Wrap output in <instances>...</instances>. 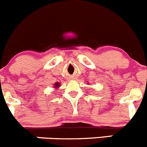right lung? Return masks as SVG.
<instances>
[{"label": "right lung", "instance_id": "add662e5", "mask_svg": "<svg viewBox=\"0 0 147 147\" xmlns=\"http://www.w3.org/2000/svg\"><path fill=\"white\" fill-rule=\"evenodd\" d=\"M59 86H60V84H59V82L56 83V84H54V88H59ZM56 89H57V88H56Z\"/></svg>", "mask_w": 147, "mask_h": 147}]
</instances>
